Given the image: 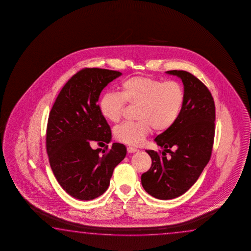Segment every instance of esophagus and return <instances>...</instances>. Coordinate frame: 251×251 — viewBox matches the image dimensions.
Returning a JSON list of instances; mask_svg holds the SVG:
<instances>
[{
  "label": "esophagus",
  "instance_id": "34e87169",
  "mask_svg": "<svg viewBox=\"0 0 251 251\" xmlns=\"http://www.w3.org/2000/svg\"><path fill=\"white\" fill-rule=\"evenodd\" d=\"M137 151H139L138 149L133 148V147H127V152L128 153H135Z\"/></svg>",
  "mask_w": 251,
  "mask_h": 251
}]
</instances>
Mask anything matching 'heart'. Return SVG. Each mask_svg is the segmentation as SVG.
Wrapping results in <instances>:
<instances>
[{
    "label": "heart",
    "mask_w": 251,
    "mask_h": 251,
    "mask_svg": "<svg viewBox=\"0 0 251 251\" xmlns=\"http://www.w3.org/2000/svg\"><path fill=\"white\" fill-rule=\"evenodd\" d=\"M184 102V91L177 81L133 76L120 85V94H103L99 111L103 119L117 123L122 118L126 103L138 105L136 122H126L114 129L117 140L126 144H142L152 128L155 132L170 130L177 121Z\"/></svg>",
    "instance_id": "1"
}]
</instances>
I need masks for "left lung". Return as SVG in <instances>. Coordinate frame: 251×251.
<instances>
[{"instance_id": "8db88e82", "label": "left lung", "mask_w": 251, "mask_h": 251, "mask_svg": "<svg viewBox=\"0 0 251 251\" xmlns=\"http://www.w3.org/2000/svg\"><path fill=\"white\" fill-rule=\"evenodd\" d=\"M166 73L183 81V109L174 126L154 139L163 151L146 150L152 166L141 175L145 191L163 200L183 195L196 183L212 155L215 132V104L207 87L187 71Z\"/></svg>"}]
</instances>
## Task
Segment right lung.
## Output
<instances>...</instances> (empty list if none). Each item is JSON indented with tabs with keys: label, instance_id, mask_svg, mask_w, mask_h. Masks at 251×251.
I'll use <instances>...</instances> for the list:
<instances>
[{
	"label": "right lung",
	"instance_id": "right-lung-1",
	"mask_svg": "<svg viewBox=\"0 0 251 251\" xmlns=\"http://www.w3.org/2000/svg\"><path fill=\"white\" fill-rule=\"evenodd\" d=\"M119 71L83 68L60 90L49 113L47 152L51 170L64 191L80 200H91L108 189L115 167L126 157L125 145L92 149L90 144H108L110 126L102 118L98 98Z\"/></svg>",
	"mask_w": 251,
	"mask_h": 251
}]
</instances>
